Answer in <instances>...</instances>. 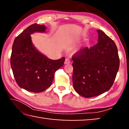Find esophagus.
Segmentation results:
<instances>
[{
    "mask_svg": "<svg viewBox=\"0 0 129 129\" xmlns=\"http://www.w3.org/2000/svg\"><path fill=\"white\" fill-rule=\"evenodd\" d=\"M71 63V60H70L69 58H66L65 60V62H64V64H68Z\"/></svg>",
    "mask_w": 129,
    "mask_h": 129,
    "instance_id": "esophagus-1",
    "label": "esophagus"
}]
</instances>
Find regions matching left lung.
Wrapping results in <instances>:
<instances>
[{
    "instance_id": "1",
    "label": "left lung",
    "mask_w": 129,
    "mask_h": 129,
    "mask_svg": "<svg viewBox=\"0 0 129 129\" xmlns=\"http://www.w3.org/2000/svg\"><path fill=\"white\" fill-rule=\"evenodd\" d=\"M97 44L80 49L72 56L73 84L76 92L85 98L95 97L112 86L119 67L114 41L97 30Z\"/></svg>"
}]
</instances>
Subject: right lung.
Returning <instances> with one entry per match:
<instances>
[{"mask_svg":"<svg viewBox=\"0 0 129 129\" xmlns=\"http://www.w3.org/2000/svg\"><path fill=\"white\" fill-rule=\"evenodd\" d=\"M45 29L44 25L33 24L15 38L12 45L10 61L15 81L20 88L32 92H41L51 86L56 71L65 61L64 57L49 59L32 44L30 35Z\"/></svg>","mask_w":129,"mask_h":129,"instance_id":"right-lung-1","label":"right lung"}]
</instances>
